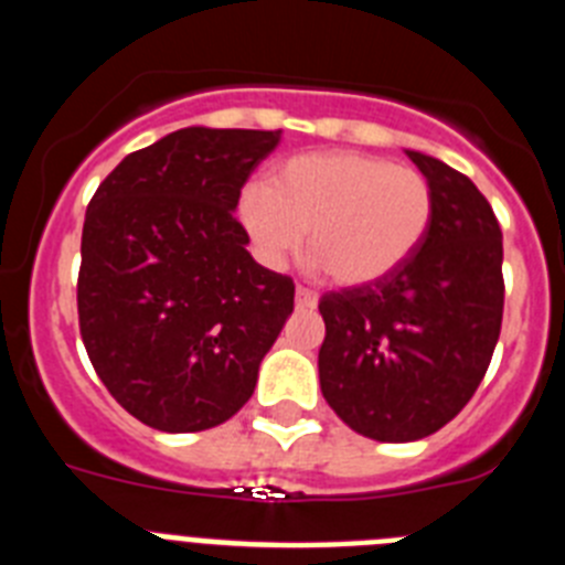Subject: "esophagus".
<instances>
[{
	"mask_svg": "<svg viewBox=\"0 0 565 565\" xmlns=\"http://www.w3.org/2000/svg\"><path fill=\"white\" fill-rule=\"evenodd\" d=\"M317 302H319L317 291H311V288L306 286L297 288V308H317Z\"/></svg>",
	"mask_w": 565,
	"mask_h": 565,
	"instance_id": "esophagus-1",
	"label": "esophagus"
}]
</instances>
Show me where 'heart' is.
Segmentation results:
<instances>
[{
    "label": "heart",
    "mask_w": 565,
    "mask_h": 565,
    "mask_svg": "<svg viewBox=\"0 0 565 565\" xmlns=\"http://www.w3.org/2000/svg\"><path fill=\"white\" fill-rule=\"evenodd\" d=\"M433 186L418 169L351 149L294 154L268 186L239 194V221L268 266L308 246L342 286H367L402 268L433 223Z\"/></svg>",
    "instance_id": "heart-1"
}]
</instances>
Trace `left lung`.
<instances>
[{"label":"left lung","mask_w":565,"mask_h":565,"mask_svg":"<svg viewBox=\"0 0 565 565\" xmlns=\"http://www.w3.org/2000/svg\"><path fill=\"white\" fill-rule=\"evenodd\" d=\"M433 186L430 232L402 268L319 299V387L373 441H418L463 411L501 337L503 239L467 174L407 149Z\"/></svg>","instance_id":"left-lung-1"}]
</instances>
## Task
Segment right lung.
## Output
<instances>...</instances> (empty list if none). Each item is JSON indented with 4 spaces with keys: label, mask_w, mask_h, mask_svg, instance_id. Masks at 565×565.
<instances>
[{
    "label": "right lung",
    "mask_w": 565,
    "mask_h": 565,
    "mask_svg": "<svg viewBox=\"0 0 565 565\" xmlns=\"http://www.w3.org/2000/svg\"><path fill=\"white\" fill-rule=\"evenodd\" d=\"M279 129L186 127L127 154L87 206L78 328L113 398L163 433L228 422L294 311L246 252L239 189Z\"/></svg>",
    "instance_id": "1"
}]
</instances>
